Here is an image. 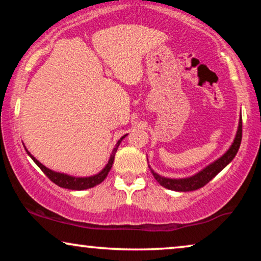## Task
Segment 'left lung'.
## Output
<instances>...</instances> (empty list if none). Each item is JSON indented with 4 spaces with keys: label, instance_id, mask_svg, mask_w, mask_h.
Returning <instances> with one entry per match:
<instances>
[{
    "label": "left lung",
    "instance_id": "obj_1",
    "mask_svg": "<svg viewBox=\"0 0 261 261\" xmlns=\"http://www.w3.org/2000/svg\"><path fill=\"white\" fill-rule=\"evenodd\" d=\"M241 138H242V119L240 116L239 120V126L237 134H235L233 144L230 145V147L227 149V152L223 155H221L219 159H216L215 162L209 164L208 166H205L204 169L198 171L197 173H195L194 176L187 177V178H167L163 177L154 172L149 166V170L153 174V177L155 178V180L162 185V187L169 189V190L173 191H180V192H187V191H195L197 189L204 187L205 184H208L217 173L221 172L231 160L235 158L237 153L240 148L241 144Z\"/></svg>",
    "mask_w": 261,
    "mask_h": 261
}]
</instances>
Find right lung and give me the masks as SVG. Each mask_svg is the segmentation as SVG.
I'll use <instances>...</instances> for the list:
<instances>
[{"instance_id": "right-lung-1", "label": "right lung", "mask_w": 261, "mask_h": 261, "mask_svg": "<svg viewBox=\"0 0 261 261\" xmlns=\"http://www.w3.org/2000/svg\"><path fill=\"white\" fill-rule=\"evenodd\" d=\"M126 137H127V134L123 135V137L116 142L115 147H114L112 154H110L108 164L103 167L102 171H99L98 173L94 174V176H89V177H74V176H70V174H66V173L56 172V171H53L51 169H48V167H46L45 165H42V164L39 162L38 159H35L34 156L32 155L30 152H28V149L26 147H24V149H26L27 154L30 155L32 159H33V162L37 164L39 167H40V170L42 171V172H44L46 176H47L49 179L53 181V183L57 184L60 188L80 191V190H87V189L94 188V187H96V185L102 183V181L106 179V177L108 176L109 171H110V169H112V166L114 164V158H115V153L117 151V148H119L121 141H122Z\"/></svg>"}]
</instances>
